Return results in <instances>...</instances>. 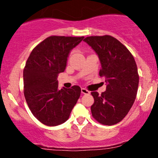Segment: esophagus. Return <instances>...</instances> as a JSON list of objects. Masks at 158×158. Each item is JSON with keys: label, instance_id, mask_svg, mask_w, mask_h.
<instances>
[{"label": "esophagus", "instance_id": "esophagus-1", "mask_svg": "<svg viewBox=\"0 0 158 158\" xmlns=\"http://www.w3.org/2000/svg\"><path fill=\"white\" fill-rule=\"evenodd\" d=\"M81 93H82L83 94H90L89 90L85 89V88H81Z\"/></svg>", "mask_w": 158, "mask_h": 158}]
</instances>
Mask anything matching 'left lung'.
<instances>
[{"mask_svg": "<svg viewBox=\"0 0 158 158\" xmlns=\"http://www.w3.org/2000/svg\"><path fill=\"white\" fill-rule=\"evenodd\" d=\"M98 55L99 76L106 78V90L94 99L92 116L99 123L112 126L120 122L133 106L137 93L139 75L133 56L120 41L110 35L90 36L84 39Z\"/></svg>", "mask_w": 158, "mask_h": 158, "instance_id": "left-lung-1", "label": "left lung"}]
</instances>
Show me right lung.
<instances>
[{"label":"right lung","instance_id":"add662e5","mask_svg":"<svg viewBox=\"0 0 158 158\" xmlns=\"http://www.w3.org/2000/svg\"><path fill=\"white\" fill-rule=\"evenodd\" d=\"M85 37L50 36L41 41L29 56L23 69V94L34 117L43 124H62L80 97L81 88L59 90L57 77L64 71L73 48Z\"/></svg>","mask_w":158,"mask_h":158}]
</instances>
